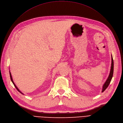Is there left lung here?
I'll use <instances>...</instances> for the list:
<instances>
[{"label": "left lung", "instance_id": "1", "mask_svg": "<svg viewBox=\"0 0 123 123\" xmlns=\"http://www.w3.org/2000/svg\"><path fill=\"white\" fill-rule=\"evenodd\" d=\"M113 73H114V61H113V58L112 55V63H111V70H110V72L109 77L106 80V81H105V84H104L103 86V89H102V92H104L106 89L107 88L108 86H109L111 80H112V79L113 78Z\"/></svg>", "mask_w": 123, "mask_h": 123}]
</instances>
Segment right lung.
Returning a JSON list of instances; mask_svg holds the SVG:
<instances>
[{"label":"right lung","instance_id":"right-lung-1","mask_svg":"<svg viewBox=\"0 0 123 123\" xmlns=\"http://www.w3.org/2000/svg\"><path fill=\"white\" fill-rule=\"evenodd\" d=\"M9 74H10V79H11V81H12V83H13V84L14 85V86L15 87V88L17 89V90L19 92H20V93H21V94H23V93L22 92H21L19 91V90L18 88H17V87L16 86L15 84L14 83V81H13V80H12V76H11V73L10 72V71H9Z\"/></svg>","mask_w":123,"mask_h":123}]
</instances>
